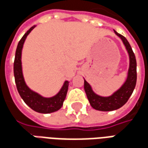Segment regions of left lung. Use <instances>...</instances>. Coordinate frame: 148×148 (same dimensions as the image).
Instances as JSON below:
<instances>
[{
    "label": "left lung",
    "instance_id": "obj_1",
    "mask_svg": "<svg viewBox=\"0 0 148 148\" xmlns=\"http://www.w3.org/2000/svg\"><path fill=\"white\" fill-rule=\"evenodd\" d=\"M114 32L116 36H118L122 39L128 52L129 59H130L129 70H128L126 82L117 91H116L110 97H101L96 94L93 91L90 84L86 80L84 81V89L86 93L87 98L90 103V106L94 109L99 110V111L108 112L120 109L127 102V100L129 99L136 84V56L134 55V52L132 51V49L127 39L121 34L117 33L116 31H114Z\"/></svg>",
    "mask_w": 148,
    "mask_h": 148
}]
</instances>
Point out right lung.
<instances>
[{
  "mask_svg": "<svg viewBox=\"0 0 148 148\" xmlns=\"http://www.w3.org/2000/svg\"><path fill=\"white\" fill-rule=\"evenodd\" d=\"M35 27L36 26L31 27L30 29L24 34V36L21 38L18 43L17 48L16 51V55H15L14 66H13L15 82H16V88L21 98L24 100V102L26 103L31 109L40 113H51L53 112L58 111V109H61L63 101L66 97L69 82L66 81L63 86L62 87L61 90L58 92V94L50 98H46V97L40 96L38 93H35L32 90H31L25 84L23 73H22L21 51H22L23 45H24L26 37Z\"/></svg>",
  "mask_w": 148,
  "mask_h": 148,
  "instance_id": "1",
  "label": "right lung"
}]
</instances>
